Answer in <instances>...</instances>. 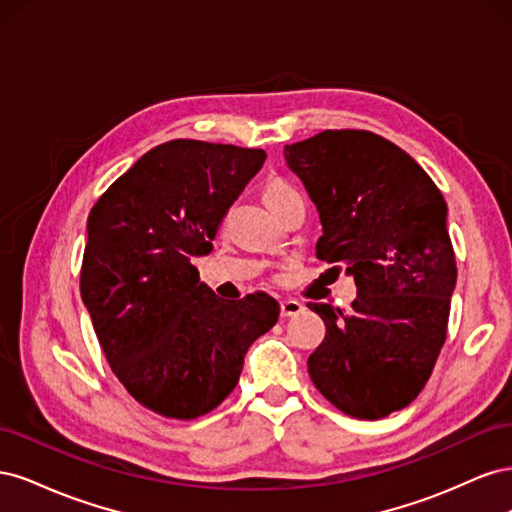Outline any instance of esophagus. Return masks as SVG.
<instances>
[{
	"label": "esophagus",
	"mask_w": 512,
	"mask_h": 512,
	"mask_svg": "<svg viewBox=\"0 0 512 512\" xmlns=\"http://www.w3.org/2000/svg\"><path fill=\"white\" fill-rule=\"evenodd\" d=\"M280 309H282V316L284 318H290V316L301 314L303 312V305L299 301H294V299H284L280 303Z\"/></svg>",
	"instance_id": "obj_1"
}]
</instances>
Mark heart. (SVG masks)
Returning <instances> with one entry per match:
<instances>
[{
    "instance_id": "1",
    "label": "heart",
    "mask_w": 512,
    "mask_h": 512,
    "mask_svg": "<svg viewBox=\"0 0 512 512\" xmlns=\"http://www.w3.org/2000/svg\"><path fill=\"white\" fill-rule=\"evenodd\" d=\"M297 190L292 188V185H288L286 181L282 179H273L265 185V192H262V198H265V203L271 207L275 203H280V200H284L286 196L294 194Z\"/></svg>"
}]
</instances>
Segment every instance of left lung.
Instances as JSON below:
<instances>
[{
    "label": "left lung",
    "instance_id": "obj_1",
    "mask_svg": "<svg viewBox=\"0 0 512 512\" xmlns=\"http://www.w3.org/2000/svg\"><path fill=\"white\" fill-rule=\"evenodd\" d=\"M284 158L320 215L316 256L356 284L350 312L309 303L327 333L307 371L335 408L376 421L423 391L446 339L457 267L444 196L404 149L365 130H324Z\"/></svg>",
    "mask_w": 512,
    "mask_h": 512
}]
</instances>
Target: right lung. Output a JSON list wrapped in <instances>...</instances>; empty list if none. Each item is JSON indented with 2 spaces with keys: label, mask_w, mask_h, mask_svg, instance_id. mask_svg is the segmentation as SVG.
I'll list each match as a JSON object with an SVG mask.
<instances>
[{
  "label": "right lung",
  "mask_w": 512,
  "mask_h": 512,
  "mask_svg": "<svg viewBox=\"0 0 512 512\" xmlns=\"http://www.w3.org/2000/svg\"><path fill=\"white\" fill-rule=\"evenodd\" d=\"M265 160L262 149L179 138L147 151L89 213L83 303L119 382L162 416L218 408L280 316L265 292L220 299L192 265Z\"/></svg>",
  "instance_id": "add662e5"
}]
</instances>
